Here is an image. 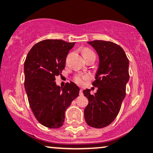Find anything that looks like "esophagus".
I'll return each mask as SVG.
<instances>
[{"label": "esophagus", "instance_id": "esophagus-1", "mask_svg": "<svg viewBox=\"0 0 153 153\" xmlns=\"http://www.w3.org/2000/svg\"><path fill=\"white\" fill-rule=\"evenodd\" d=\"M79 95H80V96H82L83 95V90L82 89H80V91H79Z\"/></svg>", "mask_w": 153, "mask_h": 153}]
</instances>
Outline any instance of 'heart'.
Segmentation results:
<instances>
[{"label":"heart","instance_id":"obj_1","mask_svg":"<svg viewBox=\"0 0 153 153\" xmlns=\"http://www.w3.org/2000/svg\"><path fill=\"white\" fill-rule=\"evenodd\" d=\"M93 53L94 54V53L92 51L89 50V49H85V50H84V51H83V55H84V56H85V55H89V54H93ZM88 78V76H84V75L79 74V75H77V76H75L74 79L77 84H84V81L86 80Z\"/></svg>","mask_w":153,"mask_h":153}]
</instances>
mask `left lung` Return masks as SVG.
<instances>
[{
	"mask_svg": "<svg viewBox=\"0 0 153 153\" xmlns=\"http://www.w3.org/2000/svg\"><path fill=\"white\" fill-rule=\"evenodd\" d=\"M99 57L96 80L98 87L95 94L90 89L83 91L88 100L84 109L87 124L94 128H103L115 120L126 96V86L129 80V61L122 48L111 41H89Z\"/></svg>",
	"mask_w": 153,
	"mask_h": 153,
	"instance_id": "1",
	"label": "left lung"
}]
</instances>
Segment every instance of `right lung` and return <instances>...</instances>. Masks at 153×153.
I'll return each instance as SVG.
<instances>
[{
	"instance_id": "1",
	"label": "right lung",
	"mask_w": 153,
	"mask_h": 153,
	"mask_svg": "<svg viewBox=\"0 0 153 153\" xmlns=\"http://www.w3.org/2000/svg\"><path fill=\"white\" fill-rule=\"evenodd\" d=\"M74 45V42L45 39L33 45L26 57L25 88L29 105L38 122L45 127H61L65 111L79 96V88L74 82L60 88L55 81Z\"/></svg>"
}]
</instances>
